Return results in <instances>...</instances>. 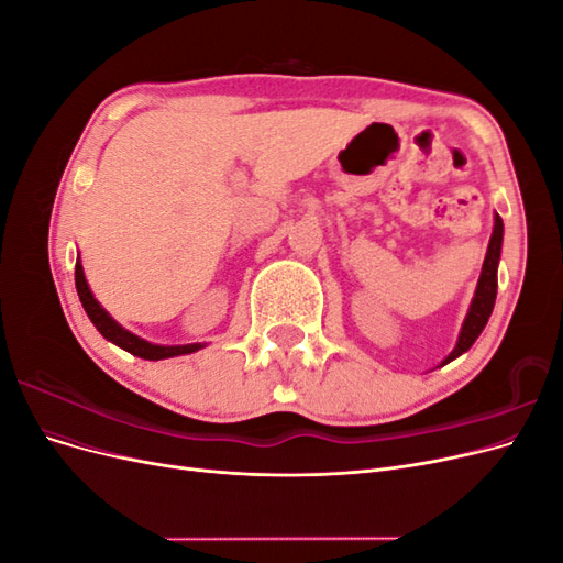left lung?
I'll return each instance as SVG.
<instances>
[{"mask_svg": "<svg viewBox=\"0 0 563 563\" xmlns=\"http://www.w3.org/2000/svg\"><path fill=\"white\" fill-rule=\"evenodd\" d=\"M500 249H503V218L496 216V225H493V234L488 242V251L484 258V267H482V277L479 284H476V294L474 300L470 305V312L465 317L463 331H460L457 345L455 350L446 356V362H453L455 356H460L463 352H467L472 347V343L479 333L484 331L486 321L493 312V305H496V294H498V261H500Z\"/></svg>", "mask_w": 563, "mask_h": 563, "instance_id": "8db88e82", "label": "left lung"}]
</instances>
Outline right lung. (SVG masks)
Instances as JSON below:
<instances>
[{"label": "right lung", "mask_w": 563, "mask_h": 563, "mask_svg": "<svg viewBox=\"0 0 563 563\" xmlns=\"http://www.w3.org/2000/svg\"><path fill=\"white\" fill-rule=\"evenodd\" d=\"M75 284H77V294H79V300L84 305V310H87L89 319L93 321V327L103 333L110 343L119 345L122 350L141 356V360H150V362H159V360H168V356H178V354H190V352H197L201 345L195 343V345H172V347H164V345H152L147 343V340L139 338L129 333L126 329L119 327V323L98 305V300L93 298L91 288L87 284V279H84V269H81V263L77 261L75 265Z\"/></svg>", "instance_id": "obj_1"}]
</instances>
